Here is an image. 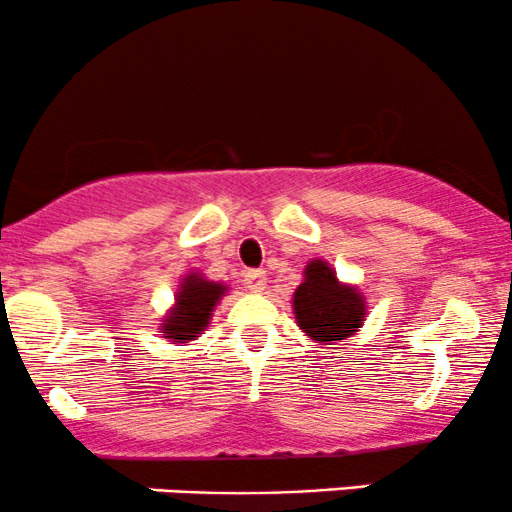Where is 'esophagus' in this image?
<instances>
[{"label": "esophagus", "mask_w": 512, "mask_h": 512, "mask_svg": "<svg viewBox=\"0 0 512 512\" xmlns=\"http://www.w3.org/2000/svg\"><path fill=\"white\" fill-rule=\"evenodd\" d=\"M264 286H267V274H264L262 269H250V272L245 274V289L248 291L260 293L264 291Z\"/></svg>", "instance_id": "esophagus-1"}]
</instances>
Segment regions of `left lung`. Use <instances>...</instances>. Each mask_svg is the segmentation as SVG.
Returning <instances> with one entry per match:
<instances>
[{
    "label": "left lung",
    "instance_id": "1",
    "mask_svg": "<svg viewBox=\"0 0 512 512\" xmlns=\"http://www.w3.org/2000/svg\"><path fill=\"white\" fill-rule=\"evenodd\" d=\"M296 320L315 342H339L361 327L366 305L349 286H342L325 262L305 269V281L293 293Z\"/></svg>",
    "mask_w": 512,
    "mask_h": 512
}]
</instances>
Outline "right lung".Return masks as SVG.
<instances>
[{"label": "right lung", "mask_w": 512, "mask_h": 512, "mask_svg": "<svg viewBox=\"0 0 512 512\" xmlns=\"http://www.w3.org/2000/svg\"><path fill=\"white\" fill-rule=\"evenodd\" d=\"M221 293L223 286L214 284V281L199 279L197 274L187 276L180 286L178 305H175L173 313L166 317V325H163L166 337L173 339V342L195 339L209 325V315L221 298Z\"/></svg>", "instance_id": "right-lung-1"}]
</instances>
